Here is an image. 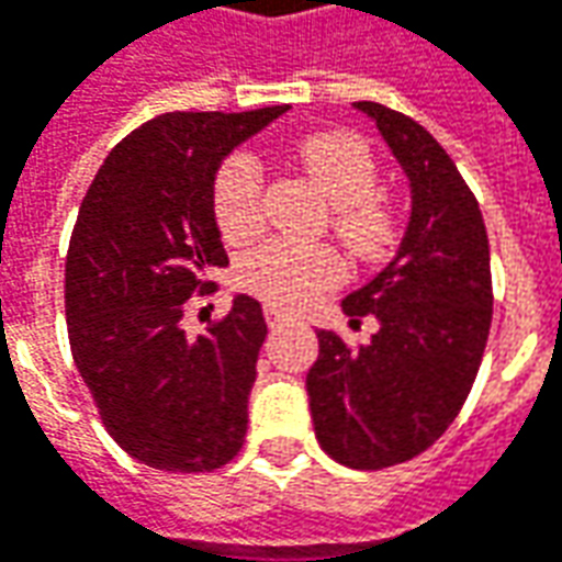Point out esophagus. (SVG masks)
<instances>
[{"instance_id": "obj_1", "label": "esophagus", "mask_w": 562, "mask_h": 562, "mask_svg": "<svg viewBox=\"0 0 562 562\" xmlns=\"http://www.w3.org/2000/svg\"><path fill=\"white\" fill-rule=\"evenodd\" d=\"M265 319H267V326H270V329H277V326H282L285 319H292V313L282 311V307H277V304H267Z\"/></svg>"}]
</instances>
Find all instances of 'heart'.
I'll list each match as a JSON object with an SVG mask.
<instances>
[{
  "instance_id": "1",
  "label": "heart",
  "mask_w": 562,
  "mask_h": 562,
  "mask_svg": "<svg viewBox=\"0 0 562 562\" xmlns=\"http://www.w3.org/2000/svg\"><path fill=\"white\" fill-rule=\"evenodd\" d=\"M301 166L335 209V233L353 255H378L391 239V217L378 205L375 159L360 137L345 132L313 135L301 144ZM265 175L251 153L231 156L215 178L221 233L239 243L261 227ZM239 282L270 304L297 307L341 280V261L329 249L265 243L243 258Z\"/></svg>"
}]
</instances>
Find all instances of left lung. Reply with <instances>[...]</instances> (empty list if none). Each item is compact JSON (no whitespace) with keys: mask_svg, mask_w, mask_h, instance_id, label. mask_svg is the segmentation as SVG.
<instances>
[{"mask_svg":"<svg viewBox=\"0 0 562 562\" xmlns=\"http://www.w3.org/2000/svg\"><path fill=\"white\" fill-rule=\"evenodd\" d=\"M353 110L375 122L409 181V221L400 249L341 301L372 313L369 345L347 347L319 329L307 372L316 440L357 471H378L425 452L468 400L492 323L490 239L480 205L437 137L375 101Z\"/></svg>","mask_w":562,"mask_h":562,"instance_id":"left-lung-1","label":"left lung"}]
</instances>
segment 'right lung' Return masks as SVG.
Segmentation results:
<instances>
[{
	"label": "right lung",
	"mask_w": 562,
	"mask_h": 562,
	"mask_svg": "<svg viewBox=\"0 0 562 562\" xmlns=\"http://www.w3.org/2000/svg\"><path fill=\"white\" fill-rule=\"evenodd\" d=\"M285 110L162 113L110 150L79 205L64 273L72 360L110 437L156 471H215L246 437L261 301L236 292L196 338L181 319L227 267L217 169Z\"/></svg>",
	"instance_id": "1"
}]
</instances>
